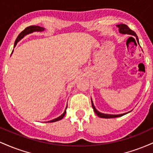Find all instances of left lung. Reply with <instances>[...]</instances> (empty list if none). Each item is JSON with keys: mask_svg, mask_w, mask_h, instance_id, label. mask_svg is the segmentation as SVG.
Listing matches in <instances>:
<instances>
[{"mask_svg": "<svg viewBox=\"0 0 153 153\" xmlns=\"http://www.w3.org/2000/svg\"><path fill=\"white\" fill-rule=\"evenodd\" d=\"M117 26L119 28V33H121V34H129V35H131V36H134V37L136 38L137 42L139 44V39H138L136 33H135L134 31H133L132 30H131V29H129V28L128 27L126 24H118V25H117ZM139 45H140V44H139ZM91 103H92V107H93V108H94V112L96 114L99 116V117H101V118H105V119L117 118V117H122V116L127 114L130 112V111H129V112H127V113L121 114H103V113H101V112L99 111L96 109V107L94 106V103H93L92 99H91Z\"/></svg>", "mask_w": 153, "mask_h": 153, "instance_id": "obj_1", "label": "left lung"}]
</instances>
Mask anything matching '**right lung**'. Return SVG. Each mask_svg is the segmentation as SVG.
Listing matches in <instances>:
<instances>
[{
	"label": "right lung",
	"instance_id": "right-lung-1",
	"mask_svg": "<svg viewBox=\"0 0 153 153\" xmlns=\"http://www.w3.org/2000/svg\"><path fill=\"white\" fill-rule=\"evenodd\" d=\"M45 30V28L41 27V26H28V27H26V29H24V30L23 31H22V32H21L20 34H19V36H17L16 39L15 43H14V47H16V45H17V43H18L20 41L21 39H22L24 38V36H26V35H28V34H31V33H33V32H41V31H44ZM13 50L12 51V53H13ZM67 108H68V105H67L66 108H65V110L64 113H63L61 116H59V117H57V118H56V119H52V120L48 121V122H57V121H59V120H61V119H62L63 117H65V115Z\"/></svg>",
	"mask_w": 153,
	"mask_h": 153
}]
</instances>
